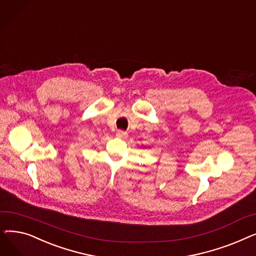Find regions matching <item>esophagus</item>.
<instances>
[{"instance_id": "obj_1", "label": "esophagus", "mask_w": 256, "mask_h": 256, "mask_svg": "<svg viewBox=\"0 0 256 256\" xmlns=\"http://www.w3.org/2000/svg\"><path fill=\"white\" fill-rule=\"evenodd\" d=\"M116 136L121 139H126L128 138V132L124 130H117Z\"/></svg>"}]
</instances>
